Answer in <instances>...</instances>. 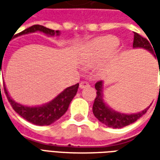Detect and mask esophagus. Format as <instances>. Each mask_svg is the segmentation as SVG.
I'll return each instance as SVG.
<instances>
[{"label": "esophagus", "instance_id": "1", "mask_svg": "<svg viewBox=\"0 0 160 160\" xmlns=\"http://www.w3.org/2000/svg\"><path fill=\"white\" fill-rule=\"evenodd\" d=\"M90 84L87 82H81L80 84H79V87L81 88V89H83V88H85V87H89Z\"/></svg>", "mask_w": 160, "mask_h": 160}]
</instances>
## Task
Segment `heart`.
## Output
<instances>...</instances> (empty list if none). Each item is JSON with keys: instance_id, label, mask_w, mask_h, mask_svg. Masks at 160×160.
Here are the masks:
<instances>
[{"instance_id": "heart-1", "label": "heart", "mask_w": 160, "mask_h": 160, "mask_svg": "<svg viewBox=\"0 0 160 160\" xmlns=\"http://www.w3.org/2000/svg\"><path fill=\"white\" fill-rule=\"evenodd\" d=\"M118 45V40L114 36L97 38L85 45L82 52V62L91 67L107 57Z\"/></svg>"}]
</instances>
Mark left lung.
Instances as JSON below:
<instances>
[{
	"label": "left lung",
	"mask_w": 160,
	"mask_h": 160,
	"mask_svg": "<svg viewBox=\"0 0 160 160\" xmlns=\"http://www.w3.org/2000/svg\"><path fill=\"white\" fill-rule=\"evenodd\" d=\"M133 48H143L145 50L149 51L150 52L153 54V50L151 47L150 42L146 38L141 36L137 33H134L133 34V43H132ZM155 56V54H154ZM158 67H159V62H158ZM160 72V68H159ZM103 82L99 81L95 83L96 89V97L94 100V103L92 106V112L95 118L104 124L108 127L111 128H122L126 126H129L130 124L134 123L136 120H138L141 117H142L149 108H146L142 111L138 112L135 114H124L121 112H118L116 110L109 108L107 104L105 103L103 100ZM160 92V86H159Z\"/></svg>",
	"instance_id": "1"
}]
</instances>
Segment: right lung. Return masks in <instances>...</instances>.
<instances>
[{
  "label": "right lung",
  "mask_w": 160,
  "mask_h": 160,
  "mask_svg": "<svg viewBox=\"0 0 160 160\" xmlns=\"http://www.w3.org/2000/svg\"><path fill=\"white\" fill-rule=\"evenodd\" d=\"M37 31L42 32L45 34L51 35V36H53L54 34L56 35L59 34V31H54L52 29L47 28L41 25H34L30 28L25 29L24 31L18 33V34H16V36H19L23 34H29V33H34ZM78 86H79V83L72 85L70 87H68L63 92H61L57 97H55L52 102H48L44 105L36 106V107L24 106L16 102L10 98L5 85H3V88H4L5 94L7 96L8 101L10 103L11 107L13 108V109L19 116H21L23 118H25L26 120H28V122L36 126H49L54 123L55 121L59 119L67 112L71 101L77 94Z\"/></svg>",
  "instance_id": "1"
}]
</instances>
